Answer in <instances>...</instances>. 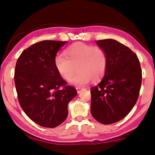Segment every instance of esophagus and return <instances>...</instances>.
Instances as JSON below:
<instances>
[{"mask_svg": "<svg viewBox=\"0 0 155 155\" xmlns=\"http://www.w3.org/2000/svg\"><path fill=\"white\" fill-rule=\"evenodd\" d=\"M76 89H77V92H78V94H80V92H81L82 91L84 90V89H85V88H83V87H77V88H76Z\"/></svg>", "mask_w": 155, "mask_h": 155, "instance_id": "1", "label": "esophagus"}]
</instances>
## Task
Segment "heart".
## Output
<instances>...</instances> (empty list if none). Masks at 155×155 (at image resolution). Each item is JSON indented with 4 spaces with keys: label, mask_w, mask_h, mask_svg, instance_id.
<instances>
[{
    "label": "heart",
    "mask_w": 155,
    "mask_h": 155,
    "mask_svg": "<svg viewBox=\"0 0 155 155\" xmlns=\"http://www.w3.org/2000/svg\"><path fill=\"white\" fill-rule=\"evenodd\" d=\"M66 55L60 54L55 58V65L62 78L69 80L71 84L81 87L91 79L97 80L104 75L107 64L106 52L100 47L89 45L78 42L71 45L66 50Z\"/></svg>",
    "instance_id": "b5f03b06"
}]
</instances>
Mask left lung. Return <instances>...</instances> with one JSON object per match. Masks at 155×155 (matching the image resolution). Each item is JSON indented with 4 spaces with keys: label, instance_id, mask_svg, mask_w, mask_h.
I'll use <instances>...</instances> for the list:
<instances>
[{
    "label": "left lung",
    "instance_id": "1",
    "mask_svg": "<svg viewBox=\"0 0 155 155\" xmlns=\"http://www.w3.org/2000/svg\"><path fill=\"white\" fill-rule=\"evenodd\" d=\"M106 52L107 64L104 78L91 88V113L104 124L125 117L137 101L142 82V71L137 56L129 48L113 39L97 40Z\"/></svg>",
    "mask_w": 155,
    "mask_h": 155
}]
</instances>
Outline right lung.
I'll list each match as a JSON object with an SVG mask.
<instances>
[{
  "mask_svg": "<svg viewBox=\"0 0 155 155\" xmlns=\"http://www.w3.org/2000/svg\"><path fill=\"white\" fill-rule=\"evenodd\" d=\"M67 41L43 40L18 58L15 83L18 100L29 118L40 126L54 128L68 116V104L77 95L55 65L57 53Z\"/></svg>",
  "mask_w": 155,
  "mask_h": 155,
  "instance_id": "add662e5",
  "label": "right lung"
}]
</instances>
